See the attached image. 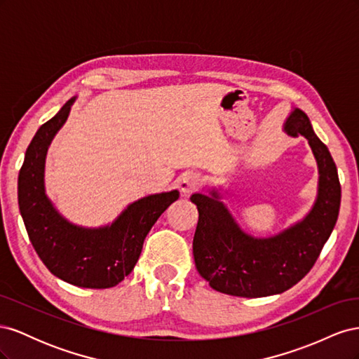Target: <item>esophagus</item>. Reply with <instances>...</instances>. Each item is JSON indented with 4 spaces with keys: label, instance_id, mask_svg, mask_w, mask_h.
Returning <instances> with one entry per match:
<instances>
[{
    "label": "esophagus",
    "instance_id": "1",
    "mask_svg": "<svg viewBox=\"0 0 359 359\" xmlns=\"http://www.w3.org/2000/svg\"><path fill=\"white\" fill-rule=\"evenodd\" d=\"M202 186V178L196 172H186L180 180V189L184 194H191Z\"/></svg>",
    "mask_w": 359,
    "mask_h": 359
}]
</instances>
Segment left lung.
<instances>
[{"mask_svg":"<svg viewBox=\"0 0 359 359\" xmlns=\"http://www.w3.org/2000/svg\"><path fill=\"white\" fill-rule=\"evenodd\" d=\"M285 130L307 137L319 168L318 199L299 223L274 236L255 238L236 224L215 190L211 196L191 194L190 201L199 211L193 238L194 264L217 292L260 298L290 289L316 264L334 229L341 187L330 151L314 135L309 116L301 109L292 111Z\"/></svg>","mask_w":359,"mask_h":359,"instance_id":"obj_1","label":"left lung"}]
</instances>
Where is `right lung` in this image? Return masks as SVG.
<instances>
[{
  "label": "right lung",
  "instance_id": "add662e5",
  "mask_svg": "<svg viewBox=\"0 0 359 359\" xmlns=\"http://www.w3.org/2000/svg\"><path fill=\"white\" fill-rule=\"evenodd\" d=\"M73 102L64 104L32 137L18 178L19 210L32 247L53 276L79 287L107 289L132 273L145 236L180 193L172 190L139 199L111 226L99 229L74 226L60 215L46 196L43 173L48 147L66 123Z\"/></svg>",
  "mask_w": 359,
  "mask_h": 359
}]
</instances>
